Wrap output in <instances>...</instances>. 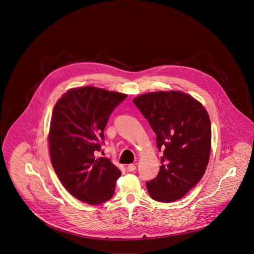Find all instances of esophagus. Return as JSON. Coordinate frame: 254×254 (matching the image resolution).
Returning a JSON list of instances; mask_svg holds the SVG:
<instances>
[{
  "instance_id": "esophagus-1",
  "label": "esophagus",
  "mask_w": 254,
  "mask_h": 254,
  "mask_svg": "<svg viewBox=\"0 0 254 254\" xmlns=\"http://www.w3.org/2000/svg\"><path fill=\"white\" fill-rule=\"evenodd\" d=\"M136 166L135 165H128L127 167V172H134V171H136Z\"/></svg>"
}]
</instances>
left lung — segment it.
I'll use <instances>...</instances> for the list:
<instances>
[{"label":"left lung","instance_id":"obj_1","mask_svg":"<svg viewBox=\"0 0 254 254\" xmlns=\"http://www.w3.org/2000/svg\"><path fill=\"white\" fill-rule=\"evenodd\" d=\"M132 103L148 120L164 151L157 176L146 182L158 202L181 198L202 179L211 149V123L203 105L181 91H157Z\"/></svg>","mask_w":254,"mask_h":254}]
</instances>
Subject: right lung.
Instances as JSON below:
<instances>
[{"instance_id":"obj_1","label":"right lung","mask_w":254,"mask_h":254,"mask_svg":"<svg viewBox=\"0 0 254 254\" xmlns=\"http://www.w3.org/2000/svg\"><path fill=\"white\" fill-rule=\"evenodd\" d=\"M127 98L92 86L66 91L53 108L49 152L57 175L73 196L89 205L113 196L122 172L109 158L97 157L109 116Z\"/></svg>"}]
</instances>
